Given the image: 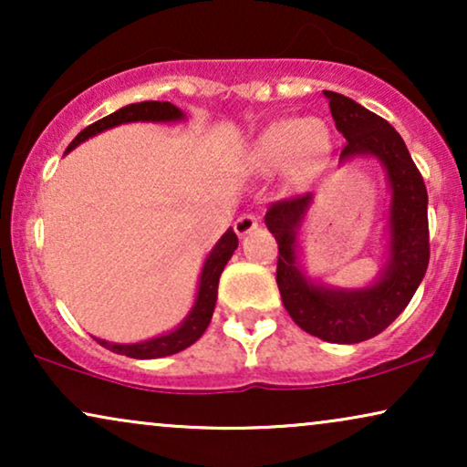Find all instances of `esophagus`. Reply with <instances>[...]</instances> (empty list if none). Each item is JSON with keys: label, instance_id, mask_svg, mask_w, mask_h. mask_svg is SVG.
Masks as SVG:
<instances>
[{"label": "esophagus", "instance_id": "1", "mask_svg": "<svg viewBox=\"0 0 467 467\" xmlns=\"http://www.w3.org/2000/svg\"><path fill=\"white\" fill-rule=\"evenodd\" d=\"M257 227H259V219L254 214H240L234 223V229H235V234H238V235L251 234L253 229H257Z\"/></svg>", "mask_w": 467, "mask_h": 467}]
</instances>
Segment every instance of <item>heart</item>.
I'll list each match as a JSON object with an SVG mask.
<instances>
[{"mask_svg": "<svg viewBox=\"0 0 467 467\" xmlns=\"http://www.w3.org/2000/svg\"><path fill=\"white\" fill-rule=\"evenodd\" d=\"M329 152V130L323 120H278L261 133L253 150L257 168H278L286 159L293 178L302 181L321 168Z\"/></svg>", "mask_w": 467, "mask_h": 467, "instance_id": "1", "label": "heart"}]
</instances>
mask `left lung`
Wrapping results in <instances>:
<instances>
[{
	"label": "left lung",
	"instance_id": "8db88e82",
	"mask_svg": "<svg viewBox=\"0 0 467 467\" xmlns=\"http://www.w3.org/2000/svg\"><path fill=\"white\" fill-rule=\"evenodd\" d=\"M336 130L347 138L340 161L374 155L385 165L391 184V248L380 280L368 289L337 291L312 285L299 272L296 257L297 227L312 193L270 203L265 225L278 244L276 283L286 312L304 331L325 342L357 344L385 331L401 315L430 264L427 189L404 140L385 119L347 95L325 91Z\"/></svg>",
	"mask_w": 467,
	"mask_h": 467
}]
</instances>
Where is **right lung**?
<instances>
[{
  "mask_svg": "<svg viewBox=\"0 0 467 467\" xmlns=\"http://www.w3.org/2000/svg\"><path fill=\"white\" fill-rule=\"evenodd\" d=\"M182 119V112L178 110L174 104L170 101H140V104H130L120 110L108 114V117L95 120L93 125H88L82 130L78 136L72 140V144L67 146L69 152L74 146L85 142L87 138L95 136V133L110 130V127H117L120 123H133V120H178ZM235 248H238V235L234 234V229L223 235L219 244L213 248V253L208 254L206 264H203L202 278H200V289H197V299L191 315L184 318L181 327L170 331V334L152 337V340L138 342V344H112L106 340H99L95 337L101 347L112 350L117 355H127L133 357V359H157V357H168L174 353H181L191 344L200 340L203 331L210 325V318H213L214 304H216V291H219V278L223 267L227 265V261L232 259Z\"/></svg>",
  "mask_w": 467,
  "mask_h": 467,
  "instance_id": "right-lung-1",
  "label": "right lung"
}]
</instances>
